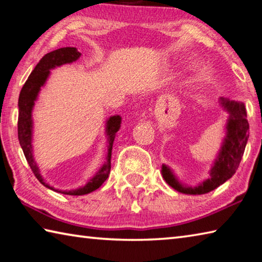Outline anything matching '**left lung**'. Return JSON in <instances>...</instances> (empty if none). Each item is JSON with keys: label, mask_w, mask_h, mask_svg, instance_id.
Here are the masks:
<instances>
[{"label": "left lung", "mask_w": 262, "mask_h": 262, "mask_svg": "<svg viewBox=\"0 0 262 262\" xmlns=\"http://www.w3.org/2000/svg\"><path fill=\"white\" fill-rule=\"evenodd\" d=\"M220 103L224 110L228 111L230 118L227 125V136H225L214 166L210 170V178L203 181L198 187H186L176 179L170 168L165 165L162 167L163 178L171 187L180 193L206 194L210 190H214L231 178L241 164L248 139V121L246 119L245 105L239 101L225 98H221Z\"/></svg>", "instance_id": "8db88e82"}]
</instances>
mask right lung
I'll return each instance as SVG.
<instances>
[{"instance_id": "obj_1", "label": "right lung", "mask_w": 262, "mask_h": 262, "mask_svg": "<svg viewBox=\"0 0 262 262\" xmlns=\"http://www.w3.org/2000/svg\"><path fill=\"white\" fill-rule=\"evenodd\" d=\"M81 56L75 47H63L55 50L53 52L47 53L46 55L42 56V59L39 61V63L35 66V68L32 70V73L28 78V81L21 88L19 99H18V140L23 152L25 155L26 161H28L31 170L40 183L46 186V187L55 190L50 185H47L43 181L42 177L40 176L39 168L35 164L33 156H32V108L34 105V101L37 99V96L40 91V88L45 84L46 79L50 75V70L59 67V66L66 64V63H72V62L76 61L78 57ZM121 123L120 115H114L111 117L107 120V125H106V133L108 136V155H107V162H105L103 166L100 167V170L97 172L96 176L92 178L89 183L78 189L74 190H64V192H59L68 195H84L88 193H91L99 188L101 184L108 178L110 170H111V154H112V145L115 137V133L119 130Z\"/></svg>"}]
</instances>
